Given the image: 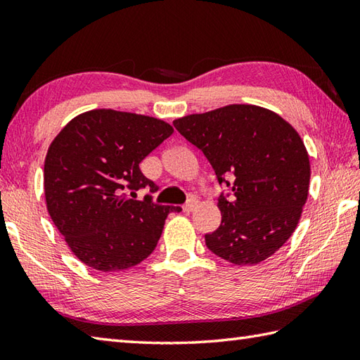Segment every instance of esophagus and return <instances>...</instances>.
I'll use <instances>...</instances> for the list:
<instances>
[{"label": "esophagus", "mask_w": 360, "mask_h": 360, "mask_svg": "<svg viewBox=\"0 0 360 360\" xmlns=\"http://www.w3.org/2000/svg\"><path fill=\"white\" fill-rule=\"evenodd\" d=\"M195 207H196V200L195 198H188L184 206H182V210L188 214V212H192Z\"/></svg>", "instance_id": "esophagus-1"}]
</instances>
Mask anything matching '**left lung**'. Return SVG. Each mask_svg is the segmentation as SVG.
I'll use <instances>...</instances> for the list:
<instances>
[{"mask_svg":"<svg viewBox=\"0 0 360 360\" xmlns=\"http://www.w3.org/2000/svg\"><path fill=\"white\" fill-rule=\"evenodd\" d=\"M206 156L218 184L221 223L204 236L207 248L236 265L274 255L300 221L311 179L306 146L274 112L250 104L193 114L173 122Z\"/></svg>","mask_w":360,"mask_h":360,"instance_id":"1","label":"left lung"}]
</instances>
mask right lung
<instances>
[{
  "label": "right lung",
  "instance_id": "add662e5",
  "mask_svg": "<svg viewBox=\"0 0 360 360\" xmlns=\"http://www.w3.org/2000/svg\"><path fill=\"white\" fill-rule=\"evenodd\" d=\"M172 134V126L158 118L96 109L56 136L45 159L46 207L81 262L118 271L156 248L167 215L181 207L160 206L150 195L142 201L130 197L148 187L158 192L139 164Z\"/></svg>",
  "mask_w": 360,
  "mask_h": 360
}]
</instances>
